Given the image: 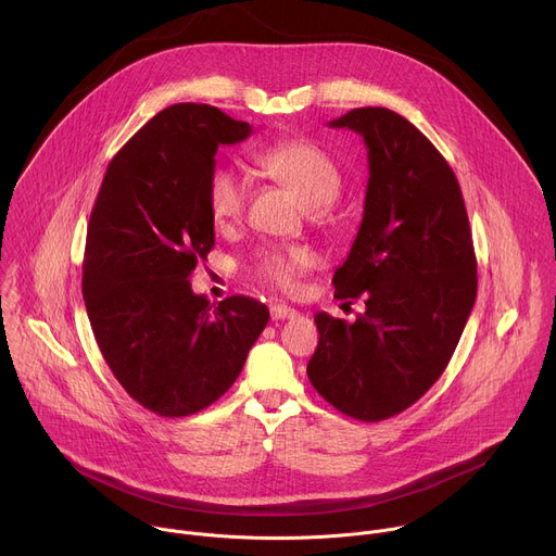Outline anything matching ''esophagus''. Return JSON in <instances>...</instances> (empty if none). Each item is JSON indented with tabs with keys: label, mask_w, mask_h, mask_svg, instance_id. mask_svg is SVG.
I'll list each match as a JSON object with an SVG mask.
<instances>
[{
	"label": "esophagus",
	"mask_w": 556,
	"mask_h": 556,
	"mask_svg": "<svg viewBox=\"0 0 556 556\" xmlns=\"http://www.w3.org/2000/svg\"><path fill=\"white\" fill-rule=\"evenodd\" d=\"M270 316H273V321L294 319V316H296V309H292V307H288V305H279V303H275V305L270 307Z\"/></svg>",
	"instance_id": "1"
}]
</instances>
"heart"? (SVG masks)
I'll use <instances>...</instances> for the list:
<instances>
[{
	"mask_svg": "<svg viewBox=\"0 0 556 556\" xmlns=\"http://www.w3.org/2000/svg\"><path fill=\"white\" fill-rule=\"evenodd\" d=\"M257 161L266 174L292 189L309 208H330L343 191V174L334 157L303 138H290L266 147ZM249 185L244 174L232 165H217L206 178L204 200L215 224L224 226L242 215ZM312 266V253L301 247L273 249L260 255L255 273L262 281L290 290L296 277Z\"/></svg>",
	"mask_w": 556,
	"mask_h": 556,
	"instance_id": "b5f03b06",
	"label": "heart"
}]
</instances>
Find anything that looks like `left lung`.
<instances>
[{
  "instance_id": "left-lung-1",
  "label": "left lung",
  "mask_w": 556,
  "mask_h": 556,
  "mask_svg": "<svg viewBox=\"0 0 556 556\" xmlns=\"http://www.w3.org/2000/svg\"><path fill=\"white\" fill-rule=\"evenodd\" d=\"M363 136L369 180L334 296L358 299L354 324L319 312L307 378L341 414L378 422L405 412L446 369L478 294L457 178L431 140L387 108L330 123Z\"/></svg>"
}]
</instances>
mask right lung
Segmentation results:
<instances>
[{"label": "right lung", "instance_id": "obj_1", "mask_svg": "<svg viewBox=\"0 0 556 556\" xmlns=\"http://www.w3.org/2000/svg\"><path fill=\"white\" fill-rule=\"evenodd\" d=\"M251 131L211 105H172L112 157L97 195L84 257L88 316L116 380L155 416L213 405L270 319L249 296L211 305L189 281L215 247L204 189L217 147Z\"/></svg>", "mask_w": 556, "mask_h": 556}]
</instances>
